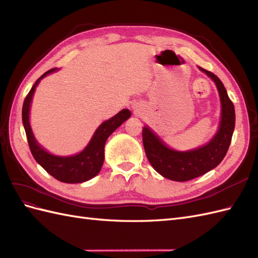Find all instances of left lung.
<instances>
[{"mask_svg": "<svg viewBox=\"0 0 258 258\" xmlns=\"http://www.w3.org/2000/svg\"><path fill=\"white\" fill-rule=\"evenodd\" d=\"M212 79L220 92L222 120L215 137L207 145L188 152H176L167 147L150 128H143L142 138L146 157L159 174L176 182L189 181L207 173L221 163L227 153L235 129V106L223 83L212 73L199 68Z\"/></svg>", "mask_w": 258, "mask_h": 258, "instance_id": "left-lung-1", "label": "left lung"}]
</instances>
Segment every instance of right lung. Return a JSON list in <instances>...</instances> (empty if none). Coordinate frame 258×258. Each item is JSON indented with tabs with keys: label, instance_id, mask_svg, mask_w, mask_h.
<instances>
[{
	"label": "right lung",
	"instance_id": "obj_1",
	"mask_svg": "<svg viewBox=\"0 0 258 258\" xmlns=\"http://www.w3.org/2000/svg\"><path fill=\"white\" fill-rule=\"evenodd\" d=\"M57 69H51L49 71L45 72L29 91L22 105V122L23 127L26 130V135L28 139V143L30 151L32 153L34 159L40 163V165L47 171V172L57 178L58 181L63 183H83L88 181V179L96 176L101 170V167L104 161V145L107 138L110 137L113 132L118 128L120 124L127 120L131 113L129 110L120 111L118 114L112 117L111 119L104 121L100 124V127L93 135L91 141L87 145L85 150L75 156H70V157H59V156H53L46 152L37 144L33 137L32 130L30 127L29 122V111L30 103L32 100L35 87L44 76L56 71Z\"/></svg>",
	"mask_w": 258,
	"mask_h": 258
}]
</instances>
